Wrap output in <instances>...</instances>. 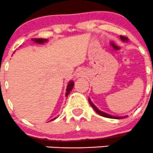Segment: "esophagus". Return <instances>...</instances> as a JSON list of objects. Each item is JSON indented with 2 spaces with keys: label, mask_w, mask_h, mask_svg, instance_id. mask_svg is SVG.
Returning <instances> with one entry per match:
<instances>
[{
  "label": "esophagus",
  "mask_w": 153,
  "mask_h": 153,
  "mask_svg": "<svg viewBox=\"0 0 153 153\" xmlns=\"http://www.w3.org/2000/svg\"><path fill=\"white\" fill-rule=\"evenodd\" d=\"M86 72L83 69H78L76 72V76L77 78H80V77H84Z\"/></svg>",
  "instance_id": "1"
}]
</instances>
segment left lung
Instances as JSON below:
<instances>
[{
	"instance_id": "8db88e82",
	"label": "left lung",
	"mask_w": 153,
	"mask_h": 153,
	"mask_svg": "<svg viewBox=\"0 0 153 153\" xmlns=\"http://www.w3.org/2000/svg\"><path fill=\"white\" fill-rule=\"evenodd\" d=\"M120 39H121V40L123 41V42H128V38H126V37H125V36H120ZM88 101H89V102H90V105H91L92 108H93V109H94V111H96V112L98 114H99V115H101V116L104 117L111 118V119H118V120H119V119H121V118H125V117H127V116H125V117L113 116V115H111V114H107V113H105V112H103V111H100V110L98 109V108H96V105H95L94 104H93V102H91V100H90V98H89V99H88Z\"/></svg>"
}]
</instances>
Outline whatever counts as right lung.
Instances as JSON below:
<instances>
[{
	"instance_id": "add662e5",
	"label": "right lung",
	"mask_w": 153,
	"mask_h": 153,
	"mask_svg": "<svg viewBox=\"0 0 153 153\" xmlns=\"http://www.w3.org/2000/svg\"><path fill=\"white\" fill-rule=\"evenodd\" d=\"M31 40H32L33 42H35V43H37V44H44V43H45V42H47L48 41L47 39H40V38H39V39H31ZM74 84H75V83H74L73 81H70L69 82L67 87H66V96H68V95L69 94V93L72 91V88H73V87H74ZM56 118H57V117L54 118V119L51 120V121L54 120H55Z\"/></svg>"
}]
</instances>
